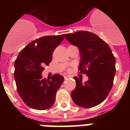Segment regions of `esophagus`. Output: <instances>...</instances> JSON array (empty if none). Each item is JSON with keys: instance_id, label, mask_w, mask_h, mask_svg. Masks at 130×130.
Here are the masks:
<instances>
[{"instance_id": "esophagus-1", "label": "esophagus", "mask_w": 130, "mask_h": 130, "mask_svg": "<svg viewBox=\"0 0 130 130\" xmlns=\"http://www.w3.org/2000/svg\"><path fill=\"white\" fill-rule=\"evenodd\" d=\"M69 77H70V76H66V75H64V79H68V78H69Z\"/></svg>"}]
</instances>
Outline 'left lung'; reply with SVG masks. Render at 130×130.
<instances>
[{"label": "left lung", "instance_id": "1", "mask_svg": "<svg viewBox=\"0 0 130 130\" xmlns=\"http://www.w3.org/2000/svg\"><path fill=\"white\" fill-rule=\"evenodd\" d=\"M65 38L77 47L81 55L79 70L88 80L74 77L76 87L71 93L72 100L81 107L90 108L100 104L108 96L115 75V58L107 43L88 31L66 34Z\"/></svg>", "mask_w": 130, "mask_h": 130}]
</instances>
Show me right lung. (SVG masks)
Returning <instances> with one entry per match:
<instances>
[{
	"mask_svg": "<svg viewBox=\"0 0 130 130\" xmlns=\"http://www.w3.org/2000/svg\"><path fill=\"white\" fill-rule=\"evenodd\" d=\"M65 34L46 36L34 40L20 51L15 60L14 77L19 96L25 104L36 110L51 107L64 77L55 74L43 79L45 65L51 62L53 52L64 39Z\"/></svg>",
	"mask_w": 130,
	"mask_h": 130,
	"instance_id": "1",
	"label": "right lung"
}]
</instances>
